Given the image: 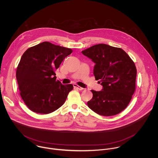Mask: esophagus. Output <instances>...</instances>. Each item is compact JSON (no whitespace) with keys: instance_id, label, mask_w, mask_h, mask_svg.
Instances as JSON below:
<instances>
[{"instance_id":"obj_1","label":"esophagus","mask_w":158,"mask_h":158,"mask_svg":"<svg viewBox=\"0 0 158 158\" xmlns=\"http://www.w3.org/2000/svg\"><path fill=\"white\" fill-rule=\"evenodd\" d=\"M73 87H74L75 88H76L77 89H78V90H83V89H84L83 88H81V87L78 86V85H76V84H74V85H73Z\"/></svg>"}]
</instances>
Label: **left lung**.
Wrapping results in <instances>:
<instances>
[{
  "mask_svg": "<svg viewBox=\"0 0 158 158\" xmlns=\"http://www.w3.org/2000/svg\"><path fill=\"white\" fill-rule=\"evenodd\" d=\"M81 53L95 63L94 75L103 86L100 91L91 90L88 106L104 116L116 115L130 103L135 89L137 70L135 63L122 48L105 44L93 45Z\"/></svg>",
  "mask_w": 158,
  "mask_h": 158,
  "instance_id": "1",
  "label": "left lung"
}]
</instances>
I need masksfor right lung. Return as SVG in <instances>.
<instances>
[{
  "instance_id": "1",
  "label": "right lung",
  "mask_w": 158,
  "mask_h": 158,
  "mask_svg": "<svg viewBox=\"0 0 158 158\" xmlns=\"http://www.w3.org/2000/svg\"><path fill=\"white\" fill-rule=\"evenodd\" d=\"M72 52L70 48L43 42L23 53L16 75L21 97L31 111L48 114L64 104L73 87L56 81L55 71Z\"/></svg>"
}]
</instances>
